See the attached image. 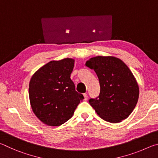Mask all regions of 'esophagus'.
<instances>
[{
	"label": "esophagus",
	"mask_w": 158,
	"mask_h": 158,
	"mask_svg": "<svg viewBox=\"0 0 158 158\" xmlns=\"http://www.w3.org/2000/svg\"><path fill=\"white\" fill-rule=\"evenodd\" d=\"M84 100L86 101L88 100V95L86 94V93H84Z\"/></svg>",
	"instance_id": "obj_1"
}]
</instances>
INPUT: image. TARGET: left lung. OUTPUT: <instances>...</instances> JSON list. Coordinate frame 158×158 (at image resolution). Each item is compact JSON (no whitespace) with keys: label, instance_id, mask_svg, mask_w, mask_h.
<instances>
[{"label":"left lung","instance_id":"8db88e82","mask_svg":"<svg viewBox=\"0 0 158 158\" xmlns=\"http://www.w3.org/2000/svg\"><path fill=\"white\" fill-rule=\"evenodd\" d=\"M85 65L94 69L100 93L89 104L101 118L117 123L130 116L137 105L139 89L129 68L120 58L107 56L90 58Z\"/></svg>","mask_w":158,"mask_h":158}]
</instances>
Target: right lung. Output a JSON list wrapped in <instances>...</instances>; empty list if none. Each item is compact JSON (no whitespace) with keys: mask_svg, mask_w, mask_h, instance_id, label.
I'll return each mask as SVG.
<instances>
[{"mask_svg":"<svg viewBox=\"0 0 158 158\" xmlns=\"http://www.w3.org/2000/svg\"><path fill=\"white\" fill-rule=\"evenodd\" d=\"M74 59L52 60L33 74L29 99L34 114L49 126H59L72 118L84 96L70 79Z\"/></svg>","mask_w":158,"mask_h":158,"instance_id":"add662e5","label":"right lung"}]
</instances>
